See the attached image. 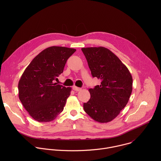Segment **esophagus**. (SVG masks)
<instances>
[{"label": "esophagus", "mask_w": 161, "mask_h": 161, "mask_svg": "<svg viewBox=\"0 0 161 161\" xmlns=\"http://www.w3.org/2000/svg\"><path fill=\"white\" fill-rule=\"evenodd\" d=\"M73 89L75 90V91H80V90H81V88H79V87H77V86H73Z\"/></svg>", "instance_id": "obj_1"}]
</instances>
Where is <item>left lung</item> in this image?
<instances>
[{
  "instance_id": "obj_1",
  "label": "left lung",
  "mask_w": 161,
  "mask_h": 161,
  "mask_svg": "<svg viewBox=\"0 0 161 161\" xmlns=\"http://www.w3.org/2000/svg\"><path fill=\"white\" fill-rule=\"evenodd\" d=\"M93 77L101 85L90 88V99L85 111L95 121L107 123L115 119L127 105L132 90V78L127 67L106 48H82Z\"/></svg>"
}]
</instances>
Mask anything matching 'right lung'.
Segmentation results:
<instances>
[{"label":"right lung","mask_w":161,"mask_h":161,"mask_svg":"<svg viewBox=\"0 0 161 161\" xmlns=\"http://www.w3.org/2000/svg\"><path fill=\"white\" fill-rule=\"evenodd\" d=\"M76 49L51 47L39 53L27 67L18 83L19 99L30 115L39 122L54 120L64 109L71 88L55 80Z\"/></svg>","instance_id":"add662e5"}]
</instances>
